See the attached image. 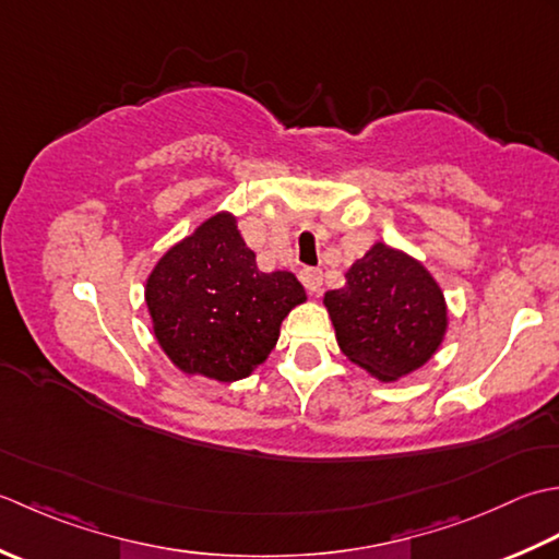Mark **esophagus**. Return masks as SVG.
Returning a JSON list of instances; mask_svg holds the SVG:
<instances>
[{"mask_svg":"<svg viewBox=\"0 0 559 559\" xmlns=\"http://www.w3.org/2000/svg\"><path fill=\"white\" fill-rule=\"evenodd\" d=\"M299 277H301V282H304V287L309 289L311 294H318V292H321V284H323V272H321V270H316V267H304Z\"/></svg>","mask_w":559,"mask_h":559,"instance_id":"esophagus-1","label":"esophagus"}]
</instances>
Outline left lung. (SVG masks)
<instances>
[{
	"label": "left lung",
	"instance_id": "left-lung-1",
	"mask_svg": "<svg viewBox=\"0 0 559 559\" xmlns=\"http://www.w3.org/2000/svg\"><path fill=\"white\" fill-rule=\"evenodd\" d=\"M323 296L343 355L383 383L401 381L437 355L449 330L439 282L417 258L376 241Z\"/></svg>",
	"mask_w": 559,
	"mask_h": 559
}]
</instances>
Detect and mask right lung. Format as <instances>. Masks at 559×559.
<instances>
[{
	"label": "right lung",
	"instance_id": "obj_1",
	"mask_svg": "<svg viewBox=\"0 0 559 559\" xmlns=\"http://www.w3.org/2000/svg\"><path fill=\"white\" fill-rule=\"evenodd\" d=\"M144 301L178 371L234 383L270 357L306 289L289 270H258L236 214L219 210L156 260Z\"/></svg>",
	"mask_w": 559,
	"mask_h": 559
}]
</instances>
